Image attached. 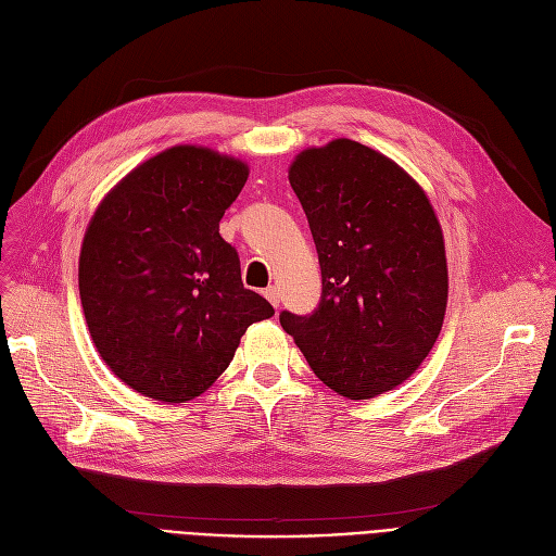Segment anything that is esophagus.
<instances>
[{
	"label": "esophagus",
	"instance_id": "obj_1",
	"mask_svg": "<svg viewBox=\"0 0 556 556\" xmlns=\"http://www.w3.org/2000/svg\"><path fill=\"white\" fill-rule=\"evenodd\" d=\"M263 295H266V300H268L275 308H279V288H277V286H268L266 290H263Z\"/></svg>",
	"mask_w": 556,
	"mask_h": 556
}]
</instances>
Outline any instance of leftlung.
<instances>
[{
  "mask_svg": "<svg viewBox=\"0 0 556 556\" xmlns=\"http://www.w3.org/2000/svg\"><path fill=\"white\" fill-rule=\"evenodd\" d=\"M323 268L311 315L279 323L315 376L346 399H374L415 374L442 331L448 268L440 220L399 164L352 139L290 164Z\"/></svg>",
  "mask_w": 556,
  "mask_h": 556,
  "instance_id": "left-lung-1",
  "label": "left lung"
}]
</instances>
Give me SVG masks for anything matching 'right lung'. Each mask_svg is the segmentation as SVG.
Here are the masks:
<instances>
[{
    "label": "right lung",
    "mask_w": 556,
    "mask_h": 556,
    "mask_svg": "<svg viewBox=\"0 0 556 556\" xmlns=\"http://www.w3.org/2000/svg\"><path fill=\"white\" fill-rule=\"evenodd\" d=\"M248 164L173 146L132 168L87 225L78 290L87 329L126 386L164 403L200 396L250 325L275 315L241 281L218 223Z\"/></svg>",
    "instance_id": "obj_1"
}]
</instances>
